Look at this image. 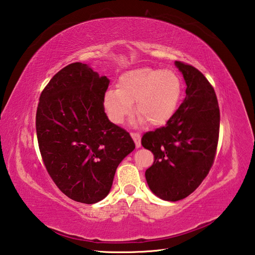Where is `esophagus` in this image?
Here are the masks:
<instances>
[{"instance_id": "1", "label": "esophagus", "mask_w": 255, "mask_h": 255, "mask_svg": "<svg viewBox=\"0 0 255 255\" xmlns=\"http://www.w3.org/2000/svg\"><path fill=\"white\" fill-rule=\"evenodd\" d=\"M131 136H132V138L134 139L135 146H136V148H138V147H140V134L137 133V132H132V133H131Z\"/></svg>"}]
</instances>
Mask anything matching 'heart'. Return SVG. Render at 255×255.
<instances>
[{"label": "heart", "mask_w": 255, "mask_h": 255, "mask_svg": "<svg viewBox=\"0 0 255 255\" xmlns=\"http://www.w3.org/2000/svg\"><path fill=\"white\" fill-rule=\"evenodd\" d=\"M182 84L171 70L139 67L120 77L119 88L106 92L104 106L113 123H121L135 110L150 126L167 123L177 110Z\"/></svg>", "instance_id": "heart-1"}]
</instances>
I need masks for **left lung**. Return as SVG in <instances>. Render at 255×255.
<instances>
[{
  "label": "left lung",
  "instance_id": "1",
  "mask_svg": "<svg viewBox=\"0 0 255 255\" xmlns=\"http://www.w3.org/2000/svg\"><path fill=\"white\" fill-rule=\"evenodd\" d=\"M186 84L185 98L165 127L146 132L142 145L154 154L145 172L154 194L185 199L206 178L216 156L220 113L215 90L194 66L175 61Z\"/></svg>",
  "mask_w": 255,
  "mask_h": 255
}]
</instances>
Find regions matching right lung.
<instances>
[{
  "label": "right lung",
  "mask_w": 255,
  "mask_h": 255,
  "mask_svg": "<svg viewBox=\"0 0 255 255\" xmlns=\"http://www.w3.org/2000/svg\"><path fill=\"white\" fill-rule=\"evenodd\" d=\"M108 86L106 76L75 62L51 78L37 108L43 165L61 192L84 204L108 195L119 163L135 148L129 133L105 113Z\"/></svg>",
  "instance_id": "1"
}]
</instances>
